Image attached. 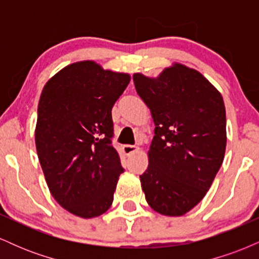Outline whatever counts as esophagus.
Here are the masks:
<instances>
[{
  "instance_id": "34e87169",
  "label": "esophagus",
  "mask_w": 259,
  "mask_h": 259,
  "mask_svg": "<svg viewBox=\"0 0 259 259\" xmlns=\"http://www.w3.org/2000/svg\"><path fill=\"white\" fill-rule=\"evenodd\" d=\"M139 148L136 146H133V145H124L123 146V152L126 154V156H130V154L136 152Z\"/></svg>"
}]
</instances>
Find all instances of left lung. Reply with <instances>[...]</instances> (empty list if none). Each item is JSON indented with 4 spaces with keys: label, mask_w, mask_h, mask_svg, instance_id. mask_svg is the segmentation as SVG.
Here are the masks:
<instances>
[{
    "label": "left lung",
    "mask_w": 259,
    "mask_h": 259,
    "mask_svg": "<svg viewBox=\"0 0 259 259\" xmlns=\"http://www.w3.org/2000/svg\"><path fill=\"white\" fill-rule=\"evenodd\" d=\"M133 79L156 125L150 164L140 175L142 191L156 212L183 215L204 197L224 159V101L201 73L183 64L157 79L139 73Z\"/></svg>",
    "instance_id": "obj_1"
}]
</instances>
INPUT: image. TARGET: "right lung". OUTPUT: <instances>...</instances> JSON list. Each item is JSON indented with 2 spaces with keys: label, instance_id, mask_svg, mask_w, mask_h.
<instances>
[{
  "label": "right lung",
  "instance_id": "add662e5",
  "mask_svg": "<svg viewBox=\"0 0 259 259\" xmlns=\"http://www.w3.org/2000/svg\"><path fill=\"white\" fill-rule=\"evenodd\" d=\"M130 81L95 62L73 63L45 85L35 144L55 200L81 218L106 212L124 171L112 145V108Z\"/></svg>",
  "mask_w": 259,
  "mask_h": 259
}]
</instances>
